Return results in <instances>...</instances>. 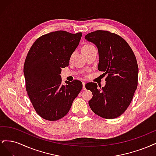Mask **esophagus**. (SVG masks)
<instances>
[{
  "label": "esophagus",
  "mask_w": 156,
  "mask_h": 156,
  "mask_svg": "<svg viewBox=\"0 0 156 156\" xmlns=\"http://www.w3.org/2000/svg\"><path fill=\"white\" fill-rule=\"evenodd\" d=\"M83 90H85L86 88H85V83L84 82H83Z\"/></svg>",
  "instance_id": "esophagus-1"
}]
</instances>
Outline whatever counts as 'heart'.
<instances>
[{
    "label": "heart",
    "mask_w": 156,
    "mask_h": 156,
    "mask_svg": "<svg viewBox=\"0 0 156 156\" xmlns=\"http://www.w3.org/2000/svg\"><path fill=\"white\" fill-rule=\"evenodd\" d=\"M92 45H84V47H83V49H86V48H90V47H92Z\"/></svg>",
    "instance_id": "obj_1"
}]
</instances>
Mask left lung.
Listing matches in <instances>:
<instances>
[{"mask_svg":"<svg viewBox=\"0 0 156 156\" xmlns=\"http://www.w3.org/2000/svg\"><path fill=\"white\" fill-rule=\"evenodd\" d=\"M98 50V69L107 74L104 87L95 83L86 84L92 92L88 101L92 111L102 118L112 119L127 109L138 84L139 68L133 51L127 42L114 33L96 30L85 36Z\"/></svg>","mask_w":156,"mask_h":156,"instance_id":"8db88e82","label":"left lung"}]
</instances>
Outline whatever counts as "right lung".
Masks as SVG:
<instances>
[{
	"mask_svg": "<svg viewBox=\"0 0 156 156\" xmlns=\"http://www.w3.org/2000/svg\"><path fill=\"white\" fill-rule=\"evenodd\" d=\"M82 36L58 30L37 38L25 59L23 68L26 90L37 115L55 121L66 115L83 88L78 80L62 84V68L69 59Z\"/></svg>",
	"mask_w": 156,
	"mask_h": 156,
	"instance_id": "1",
	"label": "right lung"
}]
</instances>
